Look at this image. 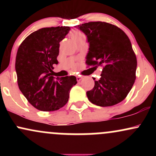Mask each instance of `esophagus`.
<instances>
[{
    "instance_id": "obj_1",
    "label": "esophagus",
    "mask_w": 156,
    "mask_h": 156,
    "mask_svg": "<svg viewBox=\"0 0 156 156\" xmlns=\"http://www.w3.org/2000/svg\"><path fill=\"white\" fill-rule=\"evenodd\" d=\"M76 78H77V80H78V81H80V80L83 79V77H81V76H77Z\"/></svg>"
}]
</instances>
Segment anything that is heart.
Returning <instances> with one entry per match:
<instances>
[{
    "label": "heart",
    "instance_id": "obj_1",
    "mask_svg": "<svg viewBox=\"0 0 156 156\" xmlns=\"http://www.w3.org/2000/svg\"><path fill=\"white\" fill-rule=\"evenodd\" d=\"M82 35H83V34L81 33V32L79 31H78V30H74V31H73L70 33V37L73 39L78 38V37H80V36H82Z\"/></svg>",
    "mask_w": 156,
    "mask_h": 156
}]
</instances>
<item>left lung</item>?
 I'll use <instances>...</instances> for the list:
<instances>
[{"label": "left lung", "instance_id": "8db88e82", "mask_svg": "<svg viewBox=\"0 0 156 156\" xmlns=\"http://www.w3.org/2000/svg\"><path fill=\"white\" fill-rule=\"evenodd\" d=\"M78 28L89 43L86 64L103 67L100 80H94V88L87 92L89 101L102 107L120 103L136 80L137 61L129 38L117 26L101 21L83 23Z\"/></svg>", "mask_w": 156, "mask_h": 156}]
</instances>
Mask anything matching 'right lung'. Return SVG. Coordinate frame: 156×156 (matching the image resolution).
<instances>
[{
	"mask_svg": "<svg viewBox=\"0 0 156 156\" xmlns=\"http://www.w3.org/2000/svg\"><path fill=\"white\" fill-rule=\"evenodd\" d=\"M69 26L39 29L23 40L17 50L15 69L20 90L34 108L52 112L63 107L69 91L77 83L75 76H52L53 64L58 63L59 42Z\"/></svg>",
	"mask_w": 156,
	"mask_h": 156,
	"instance_id": "1",
	"label": "right lung"
}]
</instances>
